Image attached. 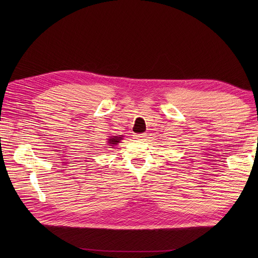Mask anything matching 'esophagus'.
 <instances>
[{
  "label": "esophagus",
  "instance_id": "esophagus-1",
  "mask_svg": "<svg viewBox=\"0 0 258 258\" xmlns=\"http://www.w3.org/2000/svg\"><path fill=\"white\" fill-rule=\"evenodd\" d=\"M134 136V139H137V140H143L144 138H146L147 135H145L144 133L143 134H135L133 135Z\"/></svg>",
  "mask_w": 258,
  "mask_h": 258
}]
</instances>
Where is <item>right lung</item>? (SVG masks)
I'll use <instances>...</instances> for the list:
<instances>
[{"mask_svg":"<svg viewBox=\"0 0 258 258\" xmlns=\"http://www.w3.org/2000/svg\"><path fill=\"white\" fill-rule=\"evenodd\" d=\"M123 137L124 136H122V135H118V136H112V137H110V139H107L108 140L107 143L110 144V146H115L118 143H120L121 140H123ZM111 148H113V147H111Z\"/></svg>","mask_w":258,"mask_h":258,"instance_id":"obj_1","label":"right lung"}]
</instances>
